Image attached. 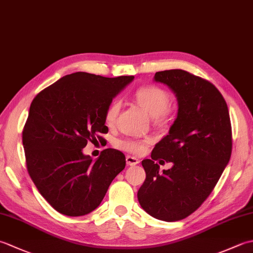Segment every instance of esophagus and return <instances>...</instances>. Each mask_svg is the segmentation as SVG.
Returning a JSON list of instances; mask_svg holds the SVG:
<instances>
[{
    "label": "esophagus",
    "instance_id": "obj_1",
    "mask_svg": "<svg viewBox=\"0 0 253 253\" xmlns=\"http://www.w3.org/2000/svg\"><path fill=\"white\" fill-rule=\"evenodd\" d=\"M126 163H127V165H129V166H135V165L139 164V160L135 157H131V155H127Z\"/></svg>",
    "mask_w": 253,
    "mask_h": 253
}]
</instances>
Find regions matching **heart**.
I'll return each mask as SVG.
<instances>
[{
  "label": "heart",
  "mask_w": 253,
  "mask_h": 253,
  "mask_svg": "<svg viewBox=\"0 0 253 253\" xmlns=\"http://www.w3.org/2000/svg\"><path fill=\"white\" fill-rule=\"evenodd\" d=\"M133 98L137 103L143 110H146L150 115L154 117L155 122H164L169 116L168 107L170 102V96L168 91L158 85H142L138 88ZM121 110V102L113 101L106 107L104 120L107 126H113L116 122L118 113ZM150 142L149 139L137 140V139H122L117 142V147L131 153H142L146 150L147 144Z\"/></svg>",
  "instance_id": "b5f03b06"
}]
</instances>
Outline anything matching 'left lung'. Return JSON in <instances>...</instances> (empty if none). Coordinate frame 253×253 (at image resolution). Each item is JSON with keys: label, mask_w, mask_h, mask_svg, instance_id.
I'll use <instances>...</instances> for the list:
<instances>
[{"label": "left lung", "mask_w": 253, "mask_h": 253, "mask_svg": "<svg viewBox=\"0 0 253 253\" xmlns=\"http://www.w3.org/2000/svg\"><path fill=\"white\" fill-rule=\"evenodd\" d=\"M154 80L174 91L178 113L151 159L141 162L146 180L137 196L150 215L175 222L195 212L217 184L232 155V125L226 101L208 80L182 69L158 72ZM160 158L173 168L159 173Z\"/></svg>", "instance_id": "left-lung-1"}]
</instances>
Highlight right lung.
<instances>
[{
	"mask_svg": "<svg viewBox=\"0 0 253 253\" xmlns=\"http://www.w3.org/2000/svg\"><path fill=\"white\" fill-rule=\"evenodd\" d=\"M132 79L78 72L32 100L23 129L27 169L42 197L64 215L93 211L125 169L126 158L118 150L105 149L92 161L83 149L88 141L103 140L106 107Z\"/></svg>",
	"mask_w": 253,
	"mask_h": 253,
	"instance_id": "obj_1",
	"label": "right lung"
}]
</instances>
